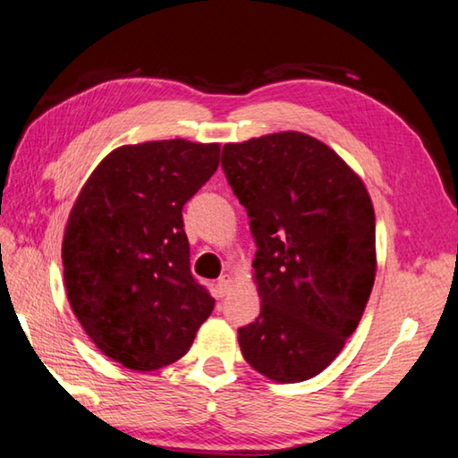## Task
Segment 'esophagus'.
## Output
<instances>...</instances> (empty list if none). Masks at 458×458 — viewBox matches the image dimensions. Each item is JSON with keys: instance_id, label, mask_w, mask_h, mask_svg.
Segmentation results:
<instances>
[{"instance_id": "esophagus-1", "label": "esophagus", "mask_w": 458, "mask_h": 458, "mask_svg": "<svg viewBox=\"0 0 458 458\" xmlns=\"http://www.w3.org/2000/svg\"><path fill=\"white\" fill-rule=\"evenodd\" d=\"M231 282H233V279H231V276H221L219 277V282H216V290H219L221 295H225V293L229 292Z\"/></svg>"}]
</instances>
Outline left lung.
<instances>
[{
    "instance_id": "left-lung-1",
    "label": "left lung",
    "mask_w": 458,
    "mask_h": 458,
    "mask_svg": "<svg viewBox=\"0 0 458 458\" xmlns=\"http://www.w3.org/2000/svg\"><path fill=\"white\" fill-rule=\"evenodd\" d=\"M223 173L250 216L261 314L239 327L269 380L314 378L362 319L376 277V219L360 176L314 136L225 144Z\"/></svg>"
}]
</instances>
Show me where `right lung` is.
Listing matches in <instances>:
<instances>
[{
	"label": "right lung",
	"mask_w": 458,
	"mask_h": 458,
	"mask_svg": "<svg viewBox=\"0 0 458 458\" xmlns=\"http://www.w3.org/2000/svg\"><path fill=\"white\" fill-rule=\"evenodd\" d=\"M219 166V144L112 150L80 191L62 243L72 311L96 348L139 372L187 354L215 300L191 274L182 207Z\"/></svg>",
	"instance_id": "1"
}]
</instances>
